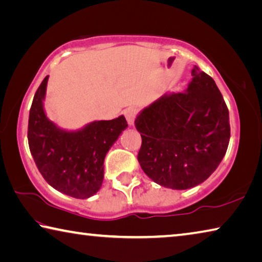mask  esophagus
<instances>
[{
    "mask_svg": "<svg viewBox=\"0 0 262 262\" xmlns=\"http://www.w3.org/2000/svg\"><path fill=\"white\" fill-rule=\"evenodd\" d=\"M136 110L134 107H128L125 111H123V114H125V117L127 119V122L128 125L130 127L134 126V122H135V118H136Z\"/></svg>",
    "mask_w": 262,
    "mask_h": 262,
    "instance_id": "34e87169",
    "label": "esophagus"
}]
</instances>
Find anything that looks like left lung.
Wrapping results in <instances>:
<instances>
[{"mask_svg":"<svg viewBox=\"0 0 262 262\" xmlns=\"http://www.w3.org/2000/svg\"><path fill=\"white\" fill-rule=\"evenodd\" d=\"M139 163L163 187L188 189L214 173L230 141L229 110L209 75L194 66L184 92L167 91L137 114Z\"/></svg>","mask_w":262,"mask_h":262,"instance_id":"left-lung-1","label":"left lung"}]
</instances>
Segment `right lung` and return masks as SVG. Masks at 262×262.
I'll list each match as a JSON object with an SVG mask.
<instances>
[{"label":"right lung","instance_id":"obj_1","mask_svg":"<svg viewBox=\"0 0 262 262\" xmlns=\"http://www.w3.org/2000/svg\"><path fill=\"white\" fill-rule=\"evenodd\" d=\"M48 76L35 92L29 115L28 140L39 172L53 188L69 196L88 199L100 189L108 150L128 127L123 115L95 120L76 130L50 120L43 107Z\"/></svg>","mask_w":262,"mask_h":262}]
</instances>
